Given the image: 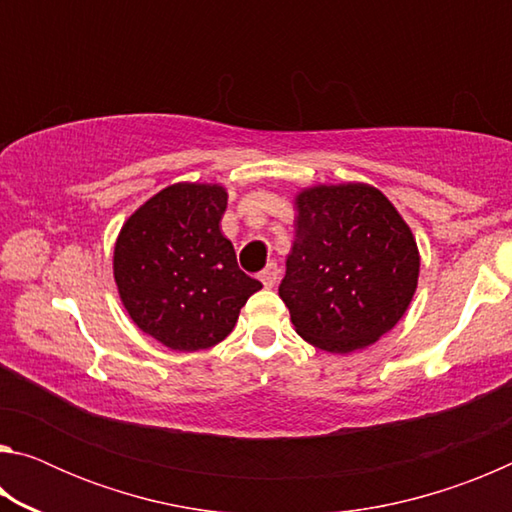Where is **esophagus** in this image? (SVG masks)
Wrapping results in <instances>:
<instances>
[{
    "label": "esophagus",
    "instance_id": "1",
    "mask_svg": "<svg viewBox=\"0 0 512 512\" xmlns=\"http://www.w3.org/2000/svg\"><path fill=\"white\" fill-rule=\"evenodd\" d=\"M277 275H280V268H277L275 262H271V264H266L262 271H259V280H262L266 289H271V287H275Z\"/></svg>",
    "mask_w": 512,
    "mask_h": 512
}]
</instances>
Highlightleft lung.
<instances>
[{
	"label": "left lung",
	"instance_id": "obj_1",
	"mask_svg": "<svg viewBox=\"0 0 512 512\" xmlns=\"http://www.w3.org/2000/svg\"><path fill=\"white\" fill-rule=\"evenodd\" d=\"M296 241L280 282L296 332L334 354L393 329L418 287L409 225L375 187L320 185L298 198Z\"/></svg>",
	"mask_w": 512,
	"mask_h": 512
}]
</instances>
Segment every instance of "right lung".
Here are the masks:
<instances>
[{
	"label": "right lung",
	"mask_w": 512,
	"mask_h": 512,
	"mask_svg": "<svg viewBox=\"0 0 512 512\" xmlns=\"http://www.w3.org/2000/svg\"><path fill=\"white\" fill-rule=\"evenodd\" d=\"M228 194L219 185L178 183L124 223L115 282L135 325L178 352L212 348L235 327L262 282L241 271L221 235Z\"/></svg>",
	"instance_id": "right-lung-1"
}]
</instances>
